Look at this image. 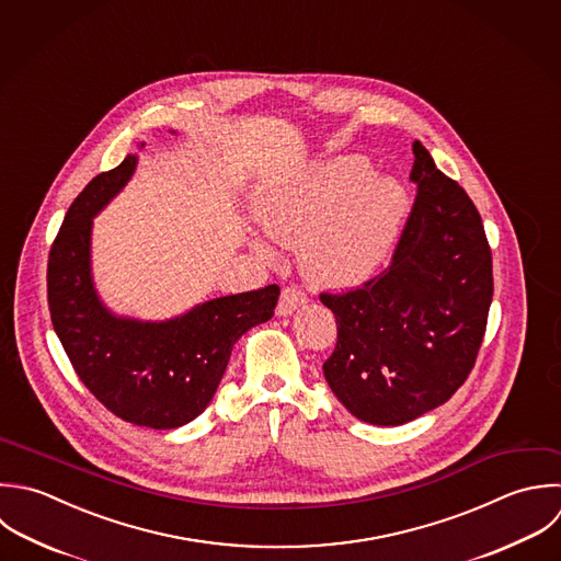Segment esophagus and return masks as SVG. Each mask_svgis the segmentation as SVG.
<instances>
[{
  "label": "esophagus",
  "mask_w": 561,
  "mask_h": 561,
  "mask_svg": "<svg viewBox=\"0 0 561 561\" xmlns=\"http://www.w3.org/2000/svg\"><path fill=\"white\" fill-rule=\"evenodd\" d=\"M306 304V295L297 288V286H286L279 295V304H277V314L279 317H288L295 310H299Z\"/></svg>",
  "instance_id": "1"
}]
</instances>
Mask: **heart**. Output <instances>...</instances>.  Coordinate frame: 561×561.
<instances>
[{"instance_id": "obj_1", "label": "heart", "mask_w": 561, "mask_h": 561, "mask_svg": "<svg viewBox=\"0 0 561 561\" xmlns=\"http://www.w3.org/2000/svg\"><path fill=\"white\" fill-rule=\"evenodd\" d=\"M409 196L391 174H371L360 154L319 163L257 203L262 227L286 247H301L304 273L325 286H354L389 257Z\"/></svg>"}]
</instances>
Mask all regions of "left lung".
Returning a JSON list of instances; mask_svg holds the SVG:
<instances>
[{
	"mask_svg": "<svg viewBox=\"0 0 561 561\" xmlns=\"http://www.w3.org/2000/svg\"><path fill=\"white\" fill-rule=\"evenodd\" d=\"M417 196L391 266L360 288L321 301L336 317L323 376L360 422L407 424L470 376L494 295L492 251L466 190L413 141Z\"/></svg>",
	"mask_w": 561,
	"mask_h": 561,
	"instance_id": "8db88e82",
	"label": "left lung"
}]
</instances>
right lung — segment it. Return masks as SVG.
<instances>
[{
    "instance_id": "right-lung-1",
    "label": "right lung",
    "mask_w": 561,
    "mask_h": 561,
    "mask_svg": "<svg viewBox=\"0 0 561 561\" xmlns=\"http://www.w3.org/2000/svg\"><path fill=\"white\" fill-rule=\"evenodd\" d=\"M135 165L128 154L69 205L49 249L47 304L54 332L95 400L124 422L168 431L207 409L238 339L273 317L279 286L209 299L168 321L113 314L93 286L91 227Z\"/></svg>"
}]
</instances>
